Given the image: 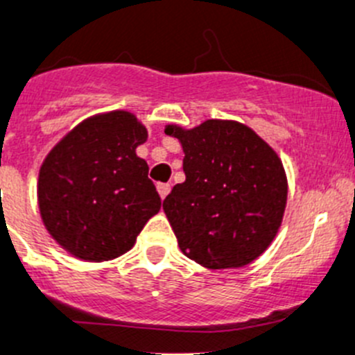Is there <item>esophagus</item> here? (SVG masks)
I'll list each match as a JSON object with an SVG mask.
<instances>
[{"instance_id": "1", "label": "esophagus", "mask_w": 355, "mask_h": 355, "mask_svg": "<svg viewBox=\"0 0 355 355\" xmlns=\"http://www.w3.org/2000/svg\"><path fill=\"white\" fill-rule=\"evenodd\" d=\"M170 184H157V193L159 196H161V200H164V198L168 196V193H170Z\"/></svg>"}]
</instances>
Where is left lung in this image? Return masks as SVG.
<instances>
[{
  "label": "left lung",
  "mask_w": 355,
  "mask_h": 355,
  "mask_svg": "<svg viewBox=\"0 0 355 355\" xmlns=\"http://www.w3.org/2000/svg\"><path fill=\"white\" fill-rule=\"evenodd\" d=\"M164 132L185 154V182L162 203L182 252L210 270L252 263L277 236L286 210L287 177L277 152L236 121L170 124Z\"/></svg>",
  "instance_id": "8db88e82"
}]
</instances>
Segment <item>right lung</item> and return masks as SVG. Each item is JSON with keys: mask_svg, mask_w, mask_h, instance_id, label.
I'll return each mask as SVG.
<instances>
[{"mask_svg": "<svg viewBox=\"0 0 355 355\" xmlns=\"http://www.w3.org/2000/svg\"><path fill=\"white\" fill-rule=\"evenodd\" d=\"M147 128L129 112L82 121L49 152L38 175V208L49 234L66 252L101 263L135 245L161 208L137 147Z\"/></svg>", "mask_w": 355, "mask_h": 355, "instance_id": "1", "label": "right lung"}]
</instances>
